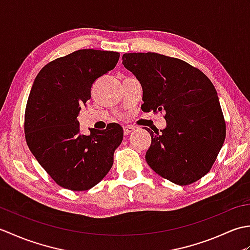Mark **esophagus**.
Masks as SVG:
<instances>
[{"label": "esophagus", "mask_w": 250, "mask_h": 250, "mask_svg": "<svg viewBox=\"0 0 250 250\" xmlns=\"http://www.w3.org/2000/svg\"><path fill=\"white\" fill-rule=\"evenodd\" d=\"M134 130H135V128H134V126H132V125H125L124 126V133H125V135L130 134L131 132H133Z\"/></svg>", "instance_id": "1"}]
</instances>
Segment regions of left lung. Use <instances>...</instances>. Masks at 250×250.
<instances>
[{
    "instance_id": "obj_1",
    "label": "left lung",
    "mask_w": 250,
    "mask_h": 250,
    "mask_svg": "<svg viewBox=\"0 0 250 250\" xmlns=\"http://www.w3.org/2000/svg\"><path fill=\"white\" fill-rule=\"evenodd\" d=\"M122 64L142 84V110L166 111V128L146 129L151 136L145 156L148 166L179 186L203 177L226 139L214 84L187 62L156 52L125 54Z\"/></svg>"
}]
</instances>
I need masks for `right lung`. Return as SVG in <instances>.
<instances>
[{"instance_id": "add662e5", "label": "right lung", "mask_w": 250, "mask_h": 250, "mask_svg": "<svg viewBox=\"0 0 250 250\" xmlns=\"http://www.w3.org/2000/svg\"><path fill=\"white\" fill-rule=\"evenodd\" d=\"M119 52L81 49L49 62L35 77L24 115L31 152L61 187L83 191L102 180L124 139L118 124L83 135L77 117L92 83L113 70Z\"/></svg>"}]
</instances>
